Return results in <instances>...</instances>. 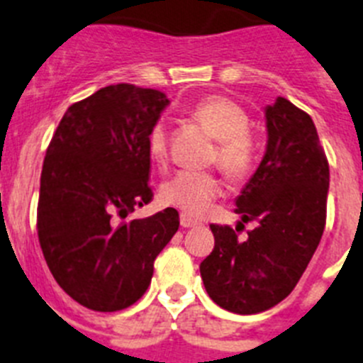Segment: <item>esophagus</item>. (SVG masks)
Listing matches in <instances>:
<instances>
[{
  "instance_id": "esophagus-1",
  "label": "esophagus",
  "mask_w": 363,
  "mask_h": 363,
  "mask_svg": "<svg viewBox=\"0 0 363 363\" xmlns=\"http://www.w3.org/2000/svg\"><path fill=\"white\" fill-rule=\"evenodd\" d=\"M179 223H182V227H185V229L198 227V221L192 220V218H189V216H185V214H182V216H179Z\"/></svg>"
}]
</instances>
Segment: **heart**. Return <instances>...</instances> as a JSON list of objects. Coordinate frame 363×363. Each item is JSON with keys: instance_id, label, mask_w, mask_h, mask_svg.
I'll return each instance as SVG.
<instances>
[{"instance_id": "heart-1", "label": "heart", "mask_w": 363, "mask_h": 363, "mask_svg": "<svg viewBox=\"0 0 363 363\" xmlns=\"http://www.w3.org/2000/svg\"><path fill=\"white\" fill-rule=\"evenodd\" d=\"M191 116L203 127L216 142L213 162L229 178L242 179L252 171L256 162V142L251 129V118L245 108L234 99L213 94L200 99L191 111ZM169 134L167 127L158 121L149 133V154L156 163L167 160ZM221 185L211 172L182 171L165 182L162 200L178 207L185 214L201 216L211 203L220 196Z\"/></svg>"}]
</instances>
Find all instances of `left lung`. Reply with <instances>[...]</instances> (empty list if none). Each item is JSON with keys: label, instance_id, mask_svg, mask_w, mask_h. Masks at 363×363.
Listing matches in <instances>:
<instances>
[{"label": "left lung", "instance_id": "left-lung-1", "mask_svg": "<svg viewBox=\"0 0 363 363\" xmlns=\"http://www.w3.org/2000/svg\"><path fill=\"white\" fill-rule=\"evenodd\" d=\"M265 156L236 198L238 227L255 221V229L242 242L238 229L213 223L214 249L200 265L207 294L236 314L289 296L325 227L329 163L313 120L285 98L265 108Z\"/></svg>", "mask_w": 363, "mask_h": 363}]
</instances>
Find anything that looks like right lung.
<instances>
[{"instance_id":"obj_1","label":"right lung","mask_w":363,"mask_h":363,"mask_svg":"<svg viewBox=\"0 0 363 363\" xmlns=\"http://www.w3.org/2000/svg\"><path fill=\"white\" fill-rule=\"evenodd\" d=\"M167 105L154 89L104 86L67 108L45 154L38 238L54 280L86 309L136 303L179 227L172 207L121 221L152 200L149 133Z\"/></svg>"}]
</instances>
